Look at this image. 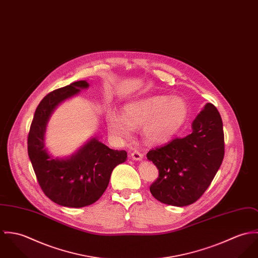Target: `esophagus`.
I'll return each mask as SVG.
<instances>
[{"instance_id":"obj_1","label":"esophagus","mask_w":258,"mask_h":258,"mask_svg":"<svg viewBox=\"0 0 258 258\" xmlns=\"http://www.w3.org/2000/svg\"><path fill=\"white\" fill-rule=\"evenodd\" d=\"M131 156L134 160H142L143 158V155L139 151V150H134L132 153H131Z\"/></svg>"}]
</instances>
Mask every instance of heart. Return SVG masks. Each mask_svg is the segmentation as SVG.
Wrapping results in <instances>:
<instances>
[{"label":"heart","instance_id":"heart-1","mask_svg":"<svg viewBox=\"0 0 258 258\" xmlns=\"http://www.w3.org/2000/svg\"><path fill=\"white\" fill-rule=\"evenodd\" d=\"M187 102L181 97L155 95L126 104L123 115L109 113L110 133L117 139L128 138L134 127L143 125V137L152 144L166 143L181 130L188 117Z\"/></svg>","mask_w":258,"mask_h":258}]
</instances>
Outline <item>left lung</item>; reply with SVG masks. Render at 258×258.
Returning <instances> with one entry per match:
<instances>
[{
	"label": "left lung",
	"instance_id": "left-lung-1",
	"mask_svg": "<svg viewBox=\"0 0 258 258\" xmlns=\"http://www.w3.org/2000/svg\"><path fill=\"white\" fill-rule=\"evenodd\" d=\"M193 133L151 149L147 159L159 171L150 185L156 200L184 207L198 200L212 183L225 155L223 121L217 108L208 103L192 123Z\"/></svg>",
	"mask_w": 258,
	"mask_h": 258
}]
</instances>
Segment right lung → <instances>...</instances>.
Wrapping results in <instances>:
<instances>
[{
  "instance_id": "add662e5",
  "label": "right lung",
  "mask_w": 258,
  "mask_h": 258,
  "mask_svg": "<svg viewBox=\"0 0 258 258\" xmlns=\"http://www.w3.org/2000/svg\"><path fill=\"white\" fill-rule=\"evenodd\" d=\"M89 87L85 80L47 94L37 106L28 136V153L43 193L54 203L81 208L99 200L106 191L112 171L127 157L93 138L67 158L52 157L44 143L46 124L58 105Z\"/></svg>"
}]
</instances>
